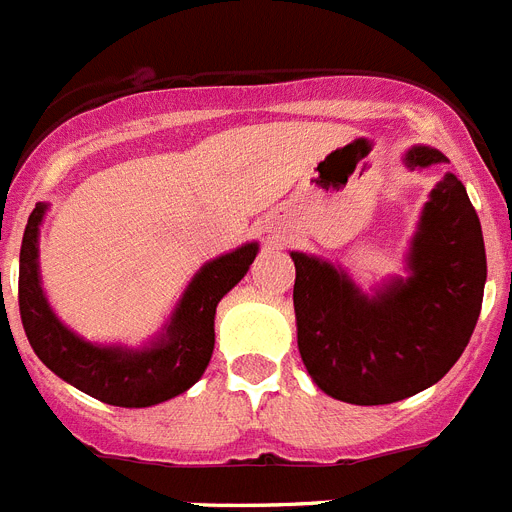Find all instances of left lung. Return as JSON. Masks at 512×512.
Masks as SVG:
<instances>
[{
	"label": "left lung",
	"instance_id": "left-lung-1",
	"mask_svg": "<svg viewBox=\"0 0 512 512\" xmlns=\"http://www.w3.org/2000/svg\"><path fill=\"white\" fill-rule=\"evenodd\" d=\"M405 162L426 170L447 156L418 146ZM290 256L298 350L311 379L342 403L411 398L445 377L474 335L487 251L479 214L455 175L442 177L424 206L408 256L411 277L374 298L327 261Z\"/></svg>",
	"mask_w": 512,
	"mask_h": 512
}]
</instances>
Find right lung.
Instances as JSON below:
<instances>
[{
  "label": "right lung",
  "mask_w": 512,
  "mask_h": 512,
  "mask_svg": "<svg viewBox=\"0 0 512 512\" xmlns=\"http://www.w3.org/2000/svg\"><path fill=\"white\" fill-rule=\"evenodd\" d=\"M46 204H36L28 217L20 246L18 303L25 337L33 353L80 392L120 408H146L164 403L196 384L209 366L214 350L217 303L246 277L259 246L248 243L238 251L209 261L185 290L167 335L149 350L130 353L99 348L62 327L38 285V225Z\"/></svg>",
  "instance_id": "right-lung-1"
}]
</instances>
